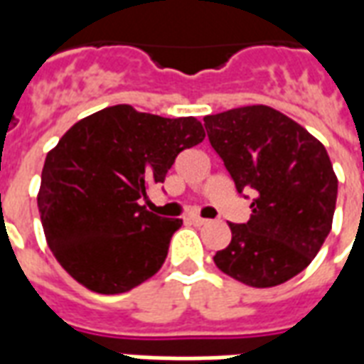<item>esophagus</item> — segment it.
Here are the masks:
<instances>
[{
    "label": "esophagus",
    "instance_id": "esophagus-1",
    "mask_svg": "<svg viewBox=\"0 0 364 364\" xmlns=\"http://www.w3.org/2000/svg\"><path fill=\"white\" fill-rule=\"evenodd\" d=\"M191 220H193V224H195V226H205V224H208V222H210V220H206V218H200V216H193Z\"/></svg>",
    "mask_w": 364,
    "mask_h": 364
}]
</instances>
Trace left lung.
<instances>
[{
    "label": "left lung",
    "instance_id": "8db88e82",
    "mask_svg": "<svg viewBox=\"0 0 364 364\" xmlns=\"http://www.w3.org/2000/svg\"><path fill=\"white\" fill-rule=\"evenodd\" d=\"M205 128L237 193H255L250 220L230 224L232 242L216 252V267L255 289L296 277L333 222L337 177L323 144L267 105L208 114Z\"/></svg>",
    "mask_w": 364,
    "mask_h": 364
}]
</instances>
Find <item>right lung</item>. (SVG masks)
<instances>
[{
  "label": "right lung",
  "mask_w": 364,
  "mask_h": 364,
  "mask_svg": "<svg viewBox=\"0 0 364 364\" xmlns=\"http://www.w3.org/2000/svg\"><path fill=\"white\" fill-rule=\"evenodd\" d=\"M195 117L164 119L114 105L77 120L46 154L38 213L66 273L99 294L128 292L158 273L181 218L140 200L179 151L205 140Z\"/></svg>",
  "instance_id": "right-lung-1"
}]
</instances>
